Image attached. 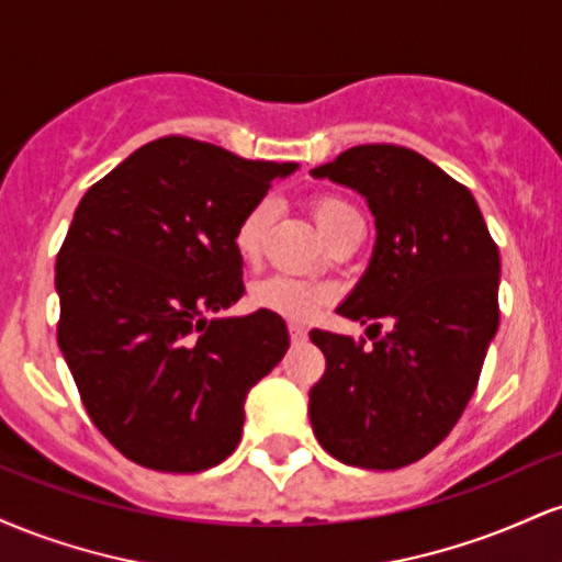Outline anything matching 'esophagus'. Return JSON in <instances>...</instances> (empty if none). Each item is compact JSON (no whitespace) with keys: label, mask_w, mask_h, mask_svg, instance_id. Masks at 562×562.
<instances>
[{"label":"esophagus","mask_w":562,"mask_h":562,"mask_svg":"<svg viewBox=\"0 0 562 562\" xmlns=\"http://www.w3.org/2000/svg\"><path fill=\"white\" fill-rule=\"evenodd\" d=\"M288 333H290V340H293L295 346L299 344H303V340L308 338V333H306V327H301V325H288Z\"/></svg>","instance_id":"1"}]
</instances>
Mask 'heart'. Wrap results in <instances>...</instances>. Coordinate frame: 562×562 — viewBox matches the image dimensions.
<instances>
[{"label":"heart","instance_id":"b5f03b06","mask_svg":"<svg viewBox=\"0 0 562 562\" xmlns=\"http://www.w3.org/2000/svg\"><path fill=\"white\" fill-rule=\"evenodd\" d=\"M274 203L269 198L259 200L245 211L240 224L235 229V248L243 259H256L263 243V232L269 227ZM359 216L353 205H348L340 198H319L314 203V218H317L322 235L330 237L340 224L348 218ZM330 301V290L317 285V282L299 280V277L274 274L267 280H259L250 288V303L263 312H272L277 317H285L293 322H306Z\"/></svg>","mask_w":562,"mask_h":562}]
</instances>
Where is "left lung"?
Returning <instances> with one entry per match:
<instances>
[{
	"label": "left lung",
	"mask_w": 562,
	"mask_h": 562,
	"mask_svg": "<svg viewBox=\"0 0 562 562\" xmlns=\"http://www.w3.org/2000/svg\"><path fill=\"white\" fill-rule=\"evenodd\" d=\"M312 177L357 190L378 237L362 280L335 308L370 322L375 340L308 333L327 362L308 391V420L346 465L404 468L449 436L479 385L499 327V250L468 187L415 150L359 145ZM380 318L392 322L385 336Z\"/></svg>",
	"instance_id": "8db88e82"
}]
</instances>
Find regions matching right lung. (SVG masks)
<instances>
[{"label":"right lung","mask_w":562,"mask_h":562,"mask_svg":"<svg viewBox=\"0 0 562 562\" xmlns=\"http://www.w3.org/2000/svg\"><path fill=\"white\" fill-rule=\"evenodd\" d=\"M299 164L160 137L89 187L57 254V344L100 434L142 468L200 473L237 449L248 391L285 357L243 299L235 229Z\"/></svg>","instance_id":"1"}]
</instances>
